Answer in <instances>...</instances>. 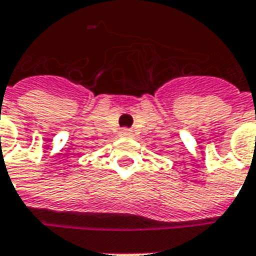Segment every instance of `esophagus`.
Returning <instances> with one entry per match:
<instances>
[{"mask_svg": "<svg viewBox=\"0 0 256 256\" xmlns=\"http://www.w3.org/2000/svg\"><path fill=\"white\" fill-rule=\"evenodd\" d=\"M120 136H124V138H130V136H132V130H130V128H122V130H120Z\"/></svg>", "mask_w": 256, "mask_h": 256, "instance_id": "34e87169", "label": "esophagus"}]
</instances>
